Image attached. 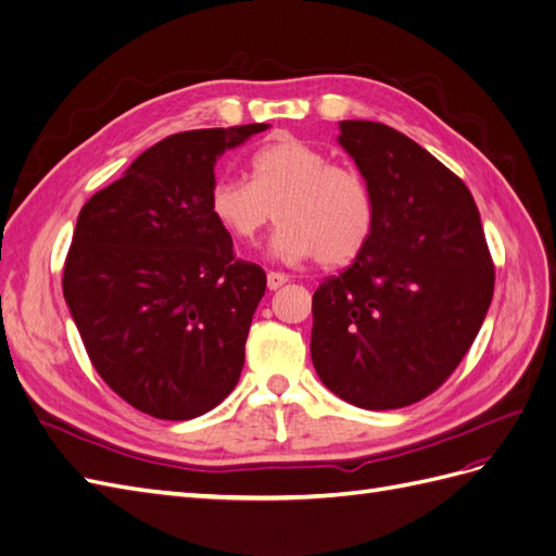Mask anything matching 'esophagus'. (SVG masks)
Segmentation results:
<instances>
[{
    "label": "esophagus",
    "instance_id": "esophagus-1",
    "mask_svg": "<svg viewBox=\"0 0 556 556\" xmlns=\"http://www.w3.org/2000/svg\"><path fill=\"white\" fill-rule=\"evenodd\" d=\"M285 282H288V276L280 274V271H268V274H266L268 290H278V288H282Z\"/></svg>",
    "mask_w": 556,
    "mask_h": 556
}]
</instances>
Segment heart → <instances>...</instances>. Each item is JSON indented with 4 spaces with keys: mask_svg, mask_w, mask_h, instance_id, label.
I'll list each match as a JSON object with an SVG mask.
<instances>
[{
    "mask_svg": "<svg viewBox=\"0 0 556 556\" xmlns=\"http://www.w3.org/2000/svg\"><path fill=\"white\" fill-rule=\"evenodd\" d=\"M248 172L250 182L220 178L208 194L213 220L231 239L255 243L276 217L282 225L271 255L288 262L317 257L325 266L352 262L371 239V185L352 166L333 164L325 150L301 139H280L260 148Z\"/></svg>",
    "mask_w": 556,
    "mask_h": 556,
    "instance_id": "b5f03b06",
    "label": "heart"
}]
</instances>
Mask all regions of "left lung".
I'll return each instance as SVG.
<instances>
[{"mask_svg":"<svg viewBox=\"0 0 556 556\" xmlns=\"http://www.w3.org/2000/svg\"><path fill=\"white\" fill-rule=\"evenodd\" d=\"M339 143L374 190L376 225L343 274L313 294V366L366 410L429 396L473 345L494 262L464 180L382 123L343 121Z\"/></svg>","mask_w":556,"mask_h":556,"instance_id":"left-lung-1","label":"left lung"}]
</instances>
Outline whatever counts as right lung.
Returning a JSON list of instances; mask_svg holds the SVG:
<instances>
[{
	"mask_svg": "<svg viewBox=\"0 0 556 556\" xmlns=\"http://www.w3.org/2000/svg\"><path fill=\"white\" fill-rule=\"evenodd\" d=\"M268 125L172 134L78 213L62 292L97 374L157 419L213 410L239 382L266 290L213 220V166Z\"/></svg>",
	"mask_w": 556,
	"mask_h": 556,
	"instance_id": "obj_1",
	"label": "right lung"
}]
</instances>
